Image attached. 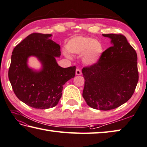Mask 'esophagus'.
<instances>
[{"mask_svg":"<svg viewBox=\"0 0 147 147\" xmlns=\"http://www.w3.org/2000/svg\"><path fill=\"white\" fill-rule=\"evenodd\" d=\"M76 75H81V74H82V71H81L80 69H76Z\"/></svg>","mask_w":147,"mask_h":147,"instance_id":"esophagus-1","label":"esophagus"}]
</instances>
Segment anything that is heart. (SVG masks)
<instances>
[{
  "instance_id": "heart-1",
  "label": "heart",
  "mask_w": 147,
  "mask_h": 147,
  "mask_svg": "<svg viewBox=\"0 0 147 147\" xmlns=\"http://www.w3.org/2000/svg\"><path fill=\"white\" fill-rule=\"evenodd\" d=\"M65 48L71 54L82 55V61L85 65H93L99 62L103 53V46L98 40L90 37L78 36L69 40ZM66 58L71 59V55L64 51L63 52Z\"/></svg>"
}]
</instances>
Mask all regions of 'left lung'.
Segmentation results:
<instances>
[{"label":"left lung","instance_id":"left-lung-1","mask_svg":"<svg viewBox=\"0 0 147 147\" xmlns=\"http://www.w3.org/2000/svg\"><path fill=\"white\" fill-rule=\"evenodd\" d=\"M112 46L96 64L82 69L83 97L90 107L109 111L121 106L134 94L138 82L137 53L122 34H103Z\"/></svg>","mask_w":147,"mask_h":147}]
</instances>
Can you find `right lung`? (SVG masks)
Returning a JSON list of instances; mask_svg holds the SVG:
<instances>
[{
    "mask_svg": "<svg viewBox=\"0 0 147 147\" xmlns=\"http://www.w3.org/2000/svg\"><path fill=\"white\" fill-rule=\"evenodd\" d=\"M51 34L32 33L20 42L12 52L8 77L13 91L22 102L31 107H54L62 97L63 85L75 76L76 67L63 68L56 58L60 46L50 39ZM36 57L39 69L28 65L29 57Z\"/></svg>",
    "mask_w": 147,
    "mask_h": 147,
    "instance_id": "right-lung-1",
    "label": "right lung"
}]
</instances>
